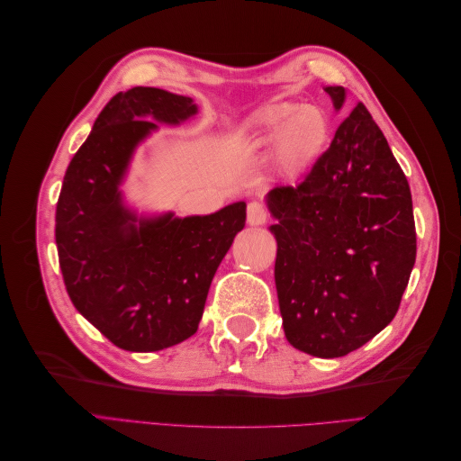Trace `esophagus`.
I'll list each match as a JSON object with an SVG mask.
<instances>
[{"label": "esophagus", "instance_id": "obj_1", "mask_svg": "<svg viewBox=\"0 0 461 461\" xmlns=\"http://www.w3.org/2000/svg\"><path fill=\"white\" fill-rule=\"evenodd\" d=\"M265 221H267V212H265V207L259 202H249L248 203V225L259 227Z\"/></svg>", "mask_w": 461, "mask_h": 461}]
</instances>
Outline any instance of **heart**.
I'll return each mask as SVG.
<instances>
[{"mask_svg": "<svg viewBox=\"0 0 461 461\" xmlns=\"http://www.w3.org/2000/svg\"><path fill=\"white\" fill-rule=\"evenodd\" d=\"M240 134L258 149L269 148V165L276 178L298 183L325 153L330 121L317 105L271 102L242 122Z\"/></svg>", "mask_w": 461, "mask_h": 461, "instance_id": "b5f03b06", "label": "heart"}]
</instances>
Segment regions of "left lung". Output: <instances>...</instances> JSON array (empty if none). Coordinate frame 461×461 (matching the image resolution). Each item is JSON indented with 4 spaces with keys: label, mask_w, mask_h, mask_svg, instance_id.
Here are the masks:
<instances>
[{
    "label": "left lung",
    "mask_w": 461,
    "mask_h": 461,
    "mask_svg": "<svg viewBox=\"0 0 461 461\" xmlns=\"http://www.w3.org/2000/svg\"><path fill=\"white\" fill-rule=\"evenodd\" d=\"M334 111L342 86H325ZM275 285L288 342L315 357L357 350L394 319L415 263L408 178L364 104L298 188H273Z\"/></svg>",
    "instance_id": "obj_1"
}]
</instances>
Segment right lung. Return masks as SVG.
<instances>
[{
	"label": "right lung",
	"mask_w": 461,
	"mask_h": 461,
	"mask_svg": "<svg viewBox=\"0 0 461 461\" xmlns=\"http://www.w3.org/2000/svg\"><path fill=\"white\" fill-rule=\"evenodd\" d=\"M198 115L192 97L151 86L119 92L97 115L67 167L55 244L68 298L105 339L129 352H158L198 330L209 286L246 202L178 217L138 212L124 183L136 149Z\"/></svg>",
	"instance_id": "1"
}]
</instances>
